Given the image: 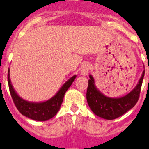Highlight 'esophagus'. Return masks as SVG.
Wrapping results in <instances>:
<instances>
[{
  "instance_id": "esophagus-1",
  "label": "esophagus",
  "mask_w": 149,
  "mask_h": 149,
  "mask_svg": "<svg viewBox=\"0 0 149 149\" xmlns=\"http://www.w3.org/2000/svg\"><path fill=\"white\" fill-rule=\"evenodd\" d=\"M89 65L88 63H84L81 67V74L83 76H86L89 73Z\"/></svg>"
}]
</instances>
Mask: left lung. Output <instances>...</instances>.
I'll list each match as a JSON object with an SVG mask.
<instances>
[{"mask_svg":"<svg viewBox=\"0 0 149 149\" xmlns=\"http://www.w3.org/2000/svg\"><path fill=\"white\" fill-rule=\"evenodd\" d=\"M145 71L134 89L120 98H110L101 93L95 84V80L89 74L86 91V100L91 110L96 116L107 120L115 119L133 108L137 102L140 93Z\"/></svg>","mask_w":149,"mask_h":149,"instance_id":"obj_1","label":"left lung"}]
</instances>
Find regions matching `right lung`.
<instances>
[{
	"instance_id": "1",
	"label": "right lung",
	"mask_w": 149,
	"mask_h": 149,
	"mask_svg": "<svg viewBox=\"0 0 149 149\" xmlns=\"http://www.w3.org/2000/svg\"><path fill=\"white\" fill-rule=\"evenodd\" d=\"M77 75H74L68 79V81L63 84L55 95L48 101L42 102H30L21 98L17 94L11 84L10 76V68L8 70V84L10 88L14 104L16 106L18 111L22 115L36 121H47L53 118L57 112L60 110V106L63 103L64 95L68 89L71 86L72 83L75 80Z\"/></svg>"
}]
</instances>
